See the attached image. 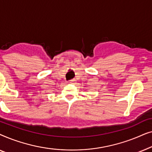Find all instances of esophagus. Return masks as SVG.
I'll return each mask as SVG.
<instances>
[{"instance_id": "obj_1", "label": "esophagus", "mask_w": 152, "mask_h": 152, "mask_svg": "<svg viewBox=\"0 0 152 152\" xmlns=\"http://www.w3.org/2000/svg\"><path fill=\"white\" fill-rule=\"evenodd\" d=\"M75 82H76L75 79H72V80H70L69 81V83H70V84H75Z\"/></svg>"}]
</instances>
